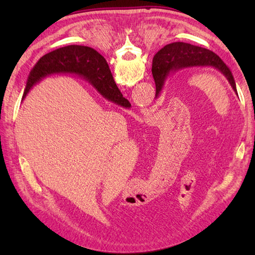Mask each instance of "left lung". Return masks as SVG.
I'll use <instances>...</instances> for the list:
<instances>
[{
  "mask_svg": "<svg viewBox=\"0 0 255 255\" xmlns=\"http://www.w3.org/2000/svg\"><path fill=\"white\" fill-rule=\"evenodd\" d=\"M194 67H211L228 80L238 95L236 82L230 69L215 52L185 42H172L162 48L153 58L152 74L155 82V97H159L165 79L173 71Z\"/></svg>",
  "mask_w": 255,
  "mask_h": 255,
  "instance_id": "left-lung-1",
  "label": "left lung"
}]
</instances>
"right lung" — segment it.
<instances>
[{
  "label": "right lung",
  "mask_w": 255,
  "mask_h": 255,
  "mask_svg": "<svg viewBox=\"0 0 255 255\" xmlns=\"http://www.w3.org/2000/svg\"><path fill=\"white\" fill-rule=\"evenodd\" d=\"M53 73H75L90 80L96 90L108 101L130 107L129 103L117 88L106 60L93 48L71 45L47 53L39 59L32 69L23 94L24 100L32 86L41 78Z\"/></svg>",
  "instance_id": "right-lung-1"
}]
</instances>
